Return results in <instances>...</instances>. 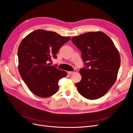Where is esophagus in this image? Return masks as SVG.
I'll use <instances>...</instances> for the list:
<instances>
[{"mask_svg": "<svg viewBox=\"0 0 133 133\" xmlns=\"http://www.w3.org/2000/svg\"><path fill=\"white\" fill-rule=\"evenodd\" d=\"M76 71H77V70H76V69H74V71H68V74H70V75H71V74H73L76 73Z\"/></svg>", "mask_w": 133, "mask_h": 133, "instance_id": "34e87169", "label": "esophagus"}]
</instances>
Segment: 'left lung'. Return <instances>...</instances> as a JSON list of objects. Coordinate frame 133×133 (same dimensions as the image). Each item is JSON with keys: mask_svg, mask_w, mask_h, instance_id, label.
<instances>
[{"mask_svg": "<svg viewBox=\"0 0 133 133\" xmlns=\"http://www.w3.org/2000/svg\"><path fill=\"white\" fill-rule=\"evenodd\" d=\"M71 42L81 51L85 66L76 83L79 93L90 100L105 95L113 85L120 65L118 50L111 39L102 31L88 32L74 37Z\"/></svg>", "mask_w": 133, "mask_h": 133, "instance_id": "8db88e82", "label": "left lung"}]
</instances>
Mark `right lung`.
I'll return each instance as SVG.
<instances>
[{
    "label": "right lung",
    "mask_w": 133,
    "mask_h": 133,
    "mask_svg": "<svg viewBox=\"0 0 133 133\" xmlns=\"http://www.w3.org/2000/svg\"><path fill=\"white\" fill-rule=\"evenodd\" d=\"M70 39L54 31L36 30L28 34L18 50L20 75L31 92L48 98L59 90L60 79L66 72L50 65L60 48Z\"/></svg>",
    "instance_id": "obj_1"
}]
</instances>
